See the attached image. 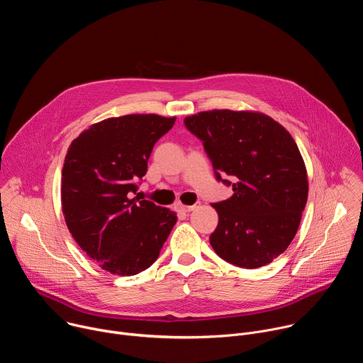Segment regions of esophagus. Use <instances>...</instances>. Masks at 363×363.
Here are the masks:
<instances>
[{
  "mask_svg": "<svg viewBox=\"0 0 363 363\" xmlns=\"http://www.w3.org/2000/svg\"><path fill=\"white\" fill-rule=\"evenodd\" d=\"M198 206H199V202H195L194 205H182V203H177V205H175V210H177L178 213H181V214H188V213H191L192 210L198 208Z\"/></svg>",
  "mask_w": 363,
  "mask_h": 363,
  "instance_id": "obj_1",
  "label": "esophagus"
}]
</instances>
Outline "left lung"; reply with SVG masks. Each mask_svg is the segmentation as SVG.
I'll list each match as a JSON object with an SVG mask.
<instances>
[{
  "mask_svg": "<svg viewBox=\"0 0 363 363\" xmlns=\"http://www.w3.org/2000/svg\"><path fill=\"white\" fill-rule=\"evenodd\" d=\"M184 123L202 142L217 181L234 191L213 203L218 225L211 247L237 267L272 263L294 238L307 201L306 167L294 139L254 112H201Z\"/></svg>",
  "mask_w": 363,
  "mask_h": 363,
  "instance_id": "obj_1",
  "label": "left lung"
}]
</instances>
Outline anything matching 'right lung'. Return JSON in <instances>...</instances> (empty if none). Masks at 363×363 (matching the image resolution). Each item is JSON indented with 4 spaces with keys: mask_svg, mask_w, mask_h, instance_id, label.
Masks as SVG:
<instances>
[{
    "mask_svg": "<svg viewBox=\"0 0 363 363\" xmlns=\"http://www.w3.org/2000/svg\"><path fill=\"white\" fill-rule=\"evenodd\" d=\"M175 119L111 118L90 126L69 147L62 179L67 228L91 260L112 274L133 276L150 267L177 223L174 211L138 194L155 143Z\"/></svg>",
    "mask_w": 363,
    "mask_h": 363,
    "instance_id": "right-lung-1",
    "label": "right lung"
}]
</instances>
